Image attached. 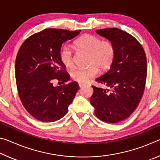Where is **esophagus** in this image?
<instances>
[{"mask_svg":"<svg viewBox=\"0 0 160 160\" xmlns=\"http://www.w3.org/2000/svg\"><path fill=\"white\" fill-rule=\"evenodd\" d=\"M78 85H79V87L80 88H82V87L85 85V84H83V83H79L78 84Z\"/></svg>","mask_w":160,"mask_h":160,"instance_id":"1","label":"esophagus"}]
</instances>
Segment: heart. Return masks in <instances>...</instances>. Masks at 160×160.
Returning a JSON list of instances; mask_svg holds the SVG:
<instances>
[{
  "label": "heart",
  "mask_w": 160,
  "mask_h": 160,
  "mask_svg": "<svg viewBox=\"0 0 160 160\" xmlns=\"http://www.w3.org/2000/svg\"><path fill=\"white\" fill-rule=\"evenodd\" d=\"M74 47L89 53L88 68H76L71 71V77L78 82L83 83L95 76L98 68L101 70L107 69L113 61L116 48L113 43L109 40L102 41V39L93 34H85L76 39ZM59 58L65 67L70 68L73 64L72 54L68 46H64L60 51Z\"/></svg>",
  "instance_id": "heart-1"
}]
</instances>
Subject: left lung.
<instances>
[{
    "mask_svg": "<svg viewBox=\"0 0 160 160\" xmlns=\"http://www.w3.org/2000/svg\"><path fill=\"white\" fill-rule=\"evenodd\" d=\"M96 32L113 43L116 55L109 70L96 79L112 91L92 86L90 103L97 118L114 123L128 118L139 104L147 77V58L142 45L126 32L107 28Z\"/></svg>",
    "mask_w": 160,
    "mask_h": 160,
    "instance_id": "obj_1",
    "label": "left lung"
}]
</instances>
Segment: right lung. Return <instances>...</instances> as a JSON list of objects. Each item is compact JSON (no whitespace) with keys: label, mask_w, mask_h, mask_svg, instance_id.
Segmentation results:
<instances>
[{"label":"right lung","mask_w":160,"mask_h":160,"mask_svg":"<svg viewBox=\"0 0 160 160\" xmlns=\"http://www.w3.org/2000/svg\"><path fill=\"white\" fill-rule=\"evenodd\" d=\"M81 30L47 29L28 38L15 61L19 96L29 114L42 122H53L66 114L79 90L77 82L54 87L53 81L66 82L70 75L59 58L62 44Z\"/></svg>","instance_id":"1"}]
</instances>
